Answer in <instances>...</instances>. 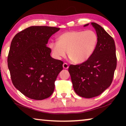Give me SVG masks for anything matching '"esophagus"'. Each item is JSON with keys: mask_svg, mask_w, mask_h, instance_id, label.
Here are the masks:
<instances>
[{"mask_svg": "<svg viewBox=\"0 0 126 126\" xmlns=\"http://www.w3.org/2000/svg\"><path fill=\"white\" fill-rule=\"evenodd\" d=\"M63 68H64V69H68V68H69V65H68V63H63Z\"/></svg>", "mask_w": 126, "mask_h": 126, "instance_id": "34e87169", "label": "esophagus"}]
</instances>
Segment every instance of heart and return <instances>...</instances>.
<instances>
[{"label":"heart","mask_w":126,"mask_h":126,"mask_svg":"<svg viewBox=\"0 0 126 126\" xmlns=\"http://www.w3.org/2000/svg\"><path fill=\"white\" fill-rule=\"evenodd\" d=\"M97 44V35L94 30L70 31L61 34L57 42H51L49 47L57 59L65 57L68 52L72 61L82 63L92 56Z\"/></svg>","instance_id":"heart-1"}]
</instances>
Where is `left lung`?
<instances>
[{
    "label": "left lung",
    "mask_w": 126,
    "mask_h": 126,
    "mask_svg": "<svg viewBox=\"0 0 126 126\" xmlns=\"http://www.w3.org/2000/svg\"><path fill=\"white\" fill-rule=\"evenodd\" d=\"M91 25L98 37L95 51L87 61L79 65H70L68 69L75 92L88 99L100 95L111 85L117 63L112 37L98 24Z\"/></svg>",
    "instance_id": "obj_1"
}]
</instances>
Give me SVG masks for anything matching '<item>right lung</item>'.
<instances>
[{
  "label": "right lung",
  "mask_w": 126,
  "mask_h": 126,
  "mask_svg": "<svg viewBox=\"0 0 126 126\" xmlns=\"http://www.w3.org/2000/svg\"><path fill=\"white\" fill-rule=\"evenodd\" d=\"M59 30L55 27L31 26L17 33L11 41L7 58L11 81L30 99H46L54 91L63 63L51 57V49L46 44Z\"/></svg>",
  "instance_id": "1"
}]
</instances>
